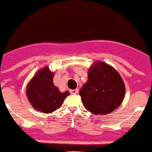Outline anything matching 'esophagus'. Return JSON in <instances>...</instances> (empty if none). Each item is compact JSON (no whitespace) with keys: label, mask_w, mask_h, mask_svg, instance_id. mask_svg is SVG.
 I'll use <instances>...</instances> for the list:
<instances>
[{"label":"esophagus","mask_w":152,"mask_h":152,"mask_svg":"<svg viewBox=\"0 0 152 152\" xmlns=\"http://www.w3.org/2000/svg\"><path fill=\"white\" fill-rule=\"evenodd\" d=\"M69 92H70V94H77V93H78V89L69 90Z\"/></svg>","instance_id":"1"}]
</instances>
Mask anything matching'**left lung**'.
<instances>
[{
	"label": "left lung",
	"mask_w": 152,
	"mask_h": 152,
	"mask_svg": "<svg viewBox=\"0 0 152 152\" xmlns=\"http://www.w3.org/2000/svg\"><path fill=\"white\" fill-rule=\"evenodd\" d=\"M125 93V84L117 70L97 61L89 69L88 81L81 88L79 96L88 111L105 115L121 104Z\"/></svg>",
	"instance_id": "obj_1"
}]
</instances>
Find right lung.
Wrapping results in <instances>:
<instances>
[{"instance_id":"obj_1","label":"right lung","mask_w":152,"mask_h":152,"mask_svg":"<svg viewBox=\"0 0 152 152\" xmlns=\"http://www.w3.org/2000/svg\"><path fill=\"white\" fill-rule=\"evenodd\" d=\"M32 106L42 113H49L61 106L69 91L60 92L53 84V73L48 67L42 69L32 78L26 88Z\"/></svg>"}]
</instances>
